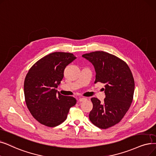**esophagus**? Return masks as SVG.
Returning a JSON list of instances; mask_svg holds the SVG:
<instances>
[{"instance_id":"1","label":"esophagus","mask_w":156,"mask_h":156,"mask_svg":"<svg viewBox=\"0 0 156 156\" xmlns=\"http://www.w3.org/2000/svg\"><path fill=\"white\" fill-rule=\"evenodd\" d=\"M86 99H87V98H80L78 99V101H79V102H82V101H83Z\"/></svg>"}]
</instances>
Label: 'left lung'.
Returning <instances> with one entry per match:
<instances>
[{"label":"left lung","mask_w":156,"mask_h":156,"mask_svg":"<svg viewBox=\"0 0 156 156\" xmlns=\"http://www.w3.org/2000/svg\"><path fill=\"white\" fill-rule=\"evenodd\" d=\"M96 71L94 83H105L104 102L91 98L93 108L89 113L91 122L107 129L120 122L129 109L133 99L134 80L128 65L115 55L103 51L83 54Z\"/></svg>","instance_id":"left-lung-1"}]
</instances>
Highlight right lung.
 Here are the masks:
<instances>
[{"mask_svg":"<svg viewBox=\"0 0 156 156\" xmlns=\"http://www.w3.org/2000/svg\"><path fill=\"white\" fill-rule=\"evenodd\" d=\"M76 57L73 53L53 52L37 61L24 81L25 103L39 123L55 127L66 120L70 108L76 103L72 96L60 94L56 88L64 77L66 67Z\"/></svg>","mask_w":156,"mask_h":156,"instance_id":"obj_1","label":"right lung"}]
</instances>
